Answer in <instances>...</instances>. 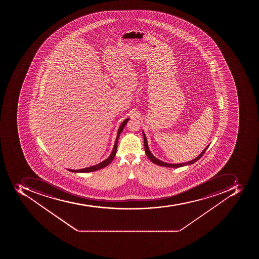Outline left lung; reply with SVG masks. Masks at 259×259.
<instances>
[{"label": "left lung", "mask_w": 259, "mask_h": 259, "mask_svg": "<svg viewBox=\"0 0 259 259\" xmlns=\"http://www.w3.org/2000/svg\"><path fill=\"white\" fill-rule=\"evenodd\" d=\"M143 139H144V147H145V152L147 154V157H148L150 160L152 162V163H155V164L159 165V166H163V167H184V166H186V165H190L193 164V163H195L198 159L201 158V157L203 155L205 151H206V149L209 147V145H208L207 147L206 148L204 149L202 152H201L199 155L198 157H196L195 159H192V160L188 161V162H185V163H166V162H163V161L160 160V159H157L156 157L154 156V155L151 154V151H150V149L148 147V144H147V137L145 135V133L143 131Z\"/></svg>", "instance_id": "left-lung-1"}]
</instances>
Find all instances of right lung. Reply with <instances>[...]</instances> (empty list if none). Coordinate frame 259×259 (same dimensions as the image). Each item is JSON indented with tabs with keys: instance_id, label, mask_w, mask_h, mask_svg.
Returning <instances> with one entry per match:
<instances>
[{
	"instance_id": "obj_1",
	"label": "right lung",
	"mask_w": 259,
	"mask_h": 259,
	"mask_svg": "<svg viewBox=\"0 0 259 259\" xmlns=\"http://www.w3.org/2000/svg\"><path fill=\"white\" fill-rule=\"evenodd\" d=\"M128 120H130V118H126L122 123H121V124H120V127H119L118 128V131H117V135H116V141H115L114 147H113L112 153H111L110 155L108 156V158H107L105 160L102 161L101 163H99L98 164L93 165V166H91V167H85V168L77 169V170L68 168V171H73V172H91V171H97V170L104 168V167L108 166V165L109 164L112 160H113V159H114L115 155H116V149H117V143H118L119 137H120V134L122 132L123 128L125 126V124H127Z\"/></svg>"
}]
</instances>
